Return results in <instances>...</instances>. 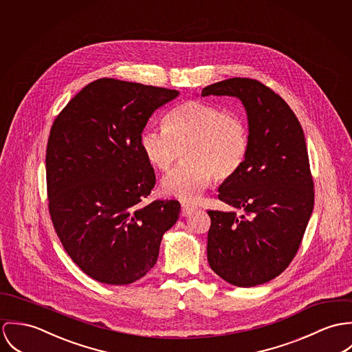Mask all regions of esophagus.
<instances>
[{"mask_svg":"<svg viewBox=\"0 0 352 352\" xmlns=\"http://www.w3.org/2000/svg\"><path fill=\"white\" fill-rule=\"evenodd\" d=\"M195 209H197V206L193 204L184 202L182 204V216H189L192 212H195Z\"/></svg>","mask_w":352,"mask_h":352,"instance_id":"34e87169","label":"esophagus"}]
</instances>
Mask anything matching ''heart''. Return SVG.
Returning a JSON list of instances; mask_svg holds the SVG:
<instances>
[{"instance_id":"1","label":"heart","mask_w":352,"mask_h":352,"mask_svg":"<svg viewBox=\"0 0 352 352\" xmlns=\"http://www.w3.org/2000/svg\"><path fill=\"white\" fill-rule=\"evenodd\" d=\"M163 129H143L140 151L159 171H168L185 151L188 163L162 181L166 195L182 201H197L214 175L217 179L232 177L248 151L244 121L208 101L182 102L164 118Z\"/></svg>"}]
</instances>
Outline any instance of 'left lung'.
I'll use <instances>...</instances> for the list:
<instances>
[{
  "label": "left lung",
  "mask_w": 352,
  "mask_h": 352,
  "mask_svg": "<svg viewBox=\"0 0 352 352\" xmlns=\"http://www.w3.org/2000/svg\"><path fill=\"white\" fill-rule=\"evenodd\" d=\"M241 101L248 120V151L241 167L219 188V198L241 210H209L208 262L228 283H266L293 261L314 204L309 157L301 124L272 89L230 78L202 89L201 97Z\"/></svg>",
  "instance_id": "obj_1"
}]
</instances>
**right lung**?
<instances>
[{"mask_svg": "<svg viewBox=\"0 0 352 352\" xmlns=\"http://www.w3.org/2000/svg\"><path fill=\"white\" fill-rule=\"evenodd\" d=\"M178 90L101 78L55 118L47 144L48 208L79 269L107 285H128L157 263L162 237L178 220L175 199H142L155 173L140 151L153 113Z\"/></svg>", "mask_w": 352, "mask_h": 352, "instance_id": "obj_1", "label": "right lung"}]
</instances>
